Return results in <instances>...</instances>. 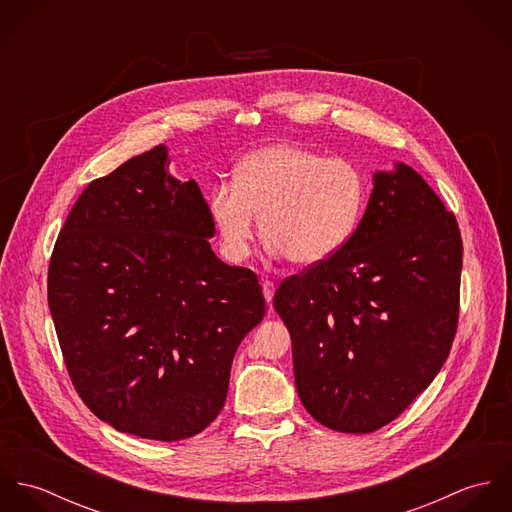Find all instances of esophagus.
<instances>
[{
	"mask_svg": "<svg viewBox=\"0 0 512 512\" xmlns=\"http://www.w3.org/2000/svg\"><path fill=\"white\" fill-rule=\"evenodd\" d=\"M274 292H276V286H274V282H270V280H264V282H262V293H264V297H266L268 305L272 303Z\"/></svg>",
	"mask_w": 512,
	"mask_h": 512,
	"instance_id": "esophagus-1",
	"label": "esophagus"
}]
</instances>
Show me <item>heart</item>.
I'll use <instances>...</instances> for the list:
<instances>
[{
	"mask_svg": "<svg viewBox=\"0 0 512 512\" xmlns=\"http://www.w3.org/2000/svg\"><path fill=\"white\" fill-rule=\"evenodd\" d=\"M368 203L365 169L303 144H270L248 153L234 183L211 191L209 209L228 260L252 248L256 215L272 254L295 266H317L341 252L357 232Z\"/></svg>",
	"mask_w": 512,
	"mask_h": 512,
	"instance_id": "heart-1",
	"label": "heart"
}]
</instances>
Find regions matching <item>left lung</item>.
Instances as JSON below:
<instances>
[{"label": "left lung", "instance_id": "8db88e82", "mask_svg": "<svg viewBox=\"0 0 512 512\" xmlns=\"http://www.w3.org/2000/svg\"><path fill=\"white\" fill-rule=\"evenodd\" d=\"M461 258L455 215L420 173H374L349 244L274 295L297 394L319 424L376 432L430 386L457 331Z\"/></svg>", "mask_w": 512, "mask_h": 512}]
</instances>
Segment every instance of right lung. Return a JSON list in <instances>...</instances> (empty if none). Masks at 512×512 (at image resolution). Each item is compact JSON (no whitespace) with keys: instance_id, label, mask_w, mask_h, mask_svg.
I'll return each instance as SVG.
<instances>
[{"instance_id":"add662e5","label":"right lung","mask_w":512,"mask_h":512,"mask_svg":"<svg viewBox=\"0 0 512 512\" xmlns=\"http://www.w3.org/2000/svg\"><path fill=\"white\" fill-rule=\"evenodd\" d=\"M211 209L155 146L94 179L49 262V309L74 390L138 438L179 441L219 416L230 365L266 301L211 250Z\"/></svg>"}]
</instances>
